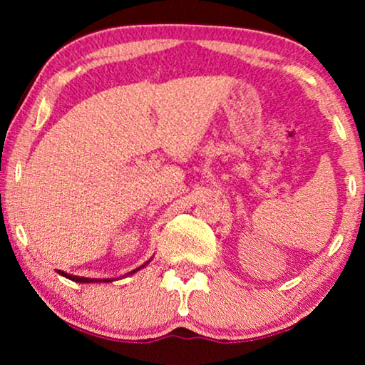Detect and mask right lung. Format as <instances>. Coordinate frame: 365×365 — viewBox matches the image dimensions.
<instances>
[{
	"mask_svg": "<svg viewBox=\"0 0 365 365\" xmlns=\"http://www.w3.org/2000/svg\"><path fill=\"white\" fill-rule=\"evenodd\" d=\"M149 262V261H148ZM146 262V264H148ZM146 264H143L141 267H138V269H134V271H131L129 274H134L136 271H139V269H143L144 266H146ZM58 274H61L63 277H68V279H71V281H74V282H111L113 279H89V277H79V276H71V274H68V272H63V271H58Z\"/></svg>",
	"mask_w": 365,
	"mask_h": 365,
	"instance_id": "add662e5",
	"label": "right lung"
}]
</instances>
